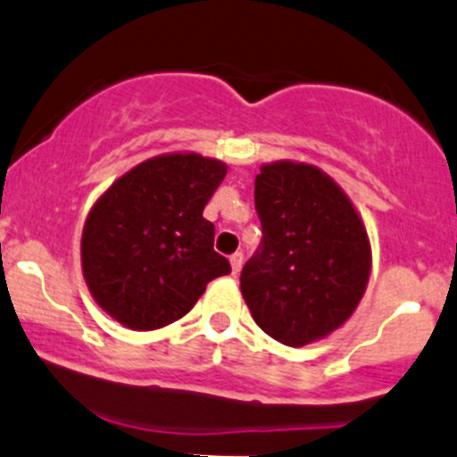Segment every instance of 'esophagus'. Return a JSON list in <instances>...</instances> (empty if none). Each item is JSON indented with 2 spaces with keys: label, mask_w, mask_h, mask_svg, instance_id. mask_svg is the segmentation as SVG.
Here are the masks:
<instances>
[{
  "label": "esophagus",
  "mask_w": 457,
  "mask_h": 457,
  "mask_svg": "<svg viewBox=\"0 0 457 457\" xmlns=\"http://www.w3.org/2000/svg\"><path fill=\"white\" fill-rule=\"evenodd\" d=\"M229 265H232V273L237 276V273H241L243 269V252H237L229 256Z\"/></svg>",
  "instance_id": "1"
}]
</instances>
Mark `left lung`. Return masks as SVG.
<instances>
[{
    "mask_svg": "<svg viewBox=\"0 0 457 457\" xmlns=\"http://www.w3.org/2000/svg\"><path fill=\"white\" fill-rule=\"evenodd\" d=\"M262 245L241 273L253 321L302 348L342 328L366 293L372 249L361 214L321 168L280 160L253 186Z\"/></svg>",
    "mask_w": 457,
    "mask_h": 457,
    "instance_id": "1",
    "label": "left lung"
}]
</instances>
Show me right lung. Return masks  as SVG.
Instances as JSON below:
<instances>
[{
  "mask_svg": "<svg viewBox=\"0 0 457 457\" xmlns=\"http://www.w3.org/2000/svg\"><path fill=\"white\" fill-rule=\"evenodd\" d=\"M228 166L199 153H164L133 166L91 205L80 265L96 304L131 330L181 320L210 280L228 276L204 208Z\"/></svg>",
  "mask_w": 457,
  "mask_h": 457,
  "instance_id": "right-lung-1",
  "label": "right lung"
}]
</instances>
